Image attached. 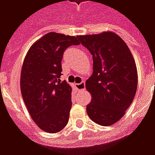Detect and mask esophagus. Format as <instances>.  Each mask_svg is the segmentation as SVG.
<instances>
[{"label": "esophagus", "mask_w": 155, "mask_h": 155, "mask_svg": "<svg viewBox=\"0 0 155 155\" xmlns=\"http://www.w3.org/2000/svg\"><path fill=\"white\" fill-rule=\"evenodd\" d=\"M75 87L77 89L78 91H82V90H84L85 89V82L84 81H82L80 84H75Z\"/></svg>", "instance_id": "34e87169"}]
</instances>
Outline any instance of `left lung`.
<instances>
[{
  "label": "left lung",
  "instance_id": "obj_1",
  "mask_svg": "<svg viewBox=\"0 0 155 155\" xmlns=\"http://www.w3.org/2000/svg\"><path fill=\"white\" fill-rule=\"evenodd\" d=\"M76 38L93 56V74L85 82L92 96L87 114L100 125H111L125 114L136 94L138 74L133 55L113 32Z\"/></svg>",
  "mask_w": 155,
  "mask_h": 155
}]
</instances>
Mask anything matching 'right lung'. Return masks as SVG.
Wrapping results in <instances>:
<instances>
[{
    "label": "right lung",
    "instance_id": "add662e5",
    "mask_svg": "<svg viewBox=\"0 0 155 155\" xmlns=\"http://www.w3.org/2000/svg\"><path fill=\"white\" fill-rule=\"evenodd\" d=\"M76 37L50 32L32 45L21 74V91L25 106L39 128L56 133L66 126L71 109V87L61 82L64 51L78 45Z\"/></svg>",
    "mask_w": 155,
    "mask_h": 155
}]
</instances>
